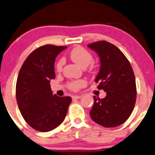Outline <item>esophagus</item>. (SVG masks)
Here are the masks:
<instances>
[{
  "label": "esophagus",
  "instance_id": "34e87169",
  "mask_svg": "<svg viewBox=\"0 0 155 155\" xmlns=\"http://www.w3.org/2000/svg\"><path fill=\"white\" fill-rule=\"evenodd\" d=\"M81 97H82L81 95H73L72 98L73 99H79V98H81Z\"/></svg>",
  "mask_w": 155,
  "mask_h": 155
}]
</instances>
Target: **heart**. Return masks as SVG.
Instances as JSON below:
<instances>
[{
	"mask_svg": "<svg viewBox=\"0 0 155 155\" xmlns=\"http://www.w3.org/2000/svg\"><path fill=\"white\" fill-rule=\"evenodd\" d=\"M69 57L75 64L79 65L82 68H86L89 66V69H94V65L91 63L93 61L92 54L87 49L82 46H76L74 49H72L69 52ZM65 64V61L64 58H61L57 61L55 65V69L58 72H61L62 71L64 65ZM85 85V81L84 80H78V81H71L68 84V87L69 89L72 91H78Z\"/></svg>",
	"mask_w": 155,
	"mask_h": 155,
	"instance_id": "b5f03b06",
	"label": "heart"
}]
</instances>
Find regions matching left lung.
Listing matches in <instances>:
<instances>
[{"label":"left lung","instance_id":"left-lung-1","mask_svg":"<svg viewBox=\"0 0 155 155\" xmlns=\"http://www.w3.org/2000/svg\"><path fill=\"white\" fill-rule=\"evenodd\" d=\"M101 59V69L95 78L98 89L106 96L103 99L94 96L91 118L107 128L123 124L131 115L137 97L135 77L130 63L117 46L105 41L88 45Z\"/></svg>","mask_w":155,"mask_h":155}]
</instances>
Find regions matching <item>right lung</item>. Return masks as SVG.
Listing matches in <instances>:
<instances>
[{
    "label": "right lung",
    "mask_w": 155,
    "mask_h": 155,
    "mask_svg": "<svg viewBox=\"0 0 155 155\" xmlns=\"http://www.w3.org/2000/svg\"><path fill=\"white\" fill-rule=\"evenodd\" d=\"M67 46L45 45L35 49L20 69L16 99L25 121L39 131H49L64 121L71 97L52 94L50 80L54 79V61Z\"/></svg>",
    "instance_id": "obj_1"
}]
</instances>
